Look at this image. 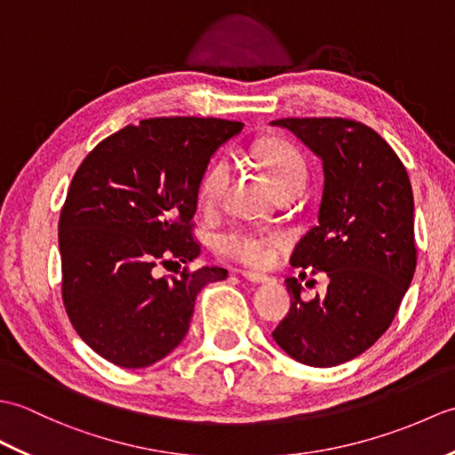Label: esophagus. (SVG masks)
<instances>
[{
    "label": "esophagus",
    "instance_id": "obj_1",
    "mask_svg": "<svg viewBox=\"0 0 455 455\" xmlns=\"http://www.w3.org/2000/svg\"><path fill=\"white\" fill-rule=\"evenodd\" d=\"M240 275L246 277L248 282H252V283H267V282H272V277H267V275H264V274L250 272V269H243V272H240Z\"/></svg>",
    "mask_w": 455,
    "mask_h": 455
}]
</instances>
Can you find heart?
I'll list each match as a JSON object with an SVG mask.
<instances>
[{
    "mask_svg": "<svg viewBox=\"0 0 455 455\" xmlns=\"http://www.w3.org/2000/svg\"><path fill=\"white\" fill-rule=\"evenodd\" d=\"M256 156L262 162L277 193L285 189H303L307 183V162L291 142L272 139L259 144ZM230 176L228 158L217 160L205 172L199 183V203L203 207H212L220 199ZM283 240L282 233L252 227L235 225L217 235V250L235 262L246 266H266L272 258V250Z\"/></svg>",
    "mask_w": 455,
    "mask_h": 455,
    "instance_id": "1",
    "label": "heart"
}]
</instances>
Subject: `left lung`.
<instances>
[{"instance_id": "1", "label": "left lung", "mask_w": 455, "mask_h": 455, "mask_svg": "<svg viewBox=\"0 0 455 455\" xmlns=\"http://www.w3.org/2000/svg\"><path fill=\"white\" fill-rule=\"evenodd\" d=\"M323 160L318 222L299 240L291 266L326 272L324 297L303 301L295 277L291 307L274 340L293 360L332 367L373 346L399 311L417 267L409 173L373 129L340 117L277 119Z\"/></svg>"}]
</instances>
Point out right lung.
Instances as JSON below:
<instances>
[{"label":"right lung","instance_id":"obj_1","mask_svg":"<svg viewBox=\"0 0 455 455\" xmlns=\"http://www.w3.org/2000/svg\"><path fill=\"white\" fill-rule=\"evenodd\" d=\"M243 127L144 119L101 140L74 173L58 222L62 299L76 332L108 362L139 370L166 357L188 334L197 293L227 279L217 266L183 267L178 277H156L154 267L199 256L201 178Z\"/></svg>","mask_w":455,"mask_h":455}]
</instances>
